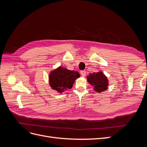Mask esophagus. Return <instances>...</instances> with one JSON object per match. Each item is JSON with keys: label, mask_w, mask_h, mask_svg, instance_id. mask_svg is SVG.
Segmentation results:
<instances>
[{"label": "esophagus", "mask_w": 147, "mask_h": 147, "mask_svg": "<svg viewBox=\"0 0 147 147\" xmlns=\"http://www.w3.org/2000/svg\"><path fill=\"white\" fill-rule=\"evenodd\" d=\"M80 74H81V75L82 77H84L86 75V71L84 70H82L80 72Z\"/></svg>", "instance_id": "1"}]
</instances>
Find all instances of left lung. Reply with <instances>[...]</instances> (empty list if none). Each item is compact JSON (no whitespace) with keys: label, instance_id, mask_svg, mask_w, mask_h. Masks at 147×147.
<instances>
[{"label":"left lung","instance_id":"1","mask_svg":"<svg viewBox=\"0 0 147 147\" xmlns=\"http://www.w3.org/2000/svg\"><path fill=\"white\" fill-rule=\"evenodd\" d=\"M87 80L93 87L94 90L98 93L105 91L108 89L107 77L101 71L89 75L87 76Z\"/></svg>","mask_w":147,"mask_h":147}]
</instances>
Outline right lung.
<instances>
[{"label":"right lung","instance_id":"obj_1","mask_svg":"<svg viewBox=\"0 0 147 147\" xmlns=\"http://www.w3.org/2000/svg\"><path fill=\"white\" fill-rule=\"evenodd\" d=\"M80 77V75L77 71L59 66L49 74V84L53 90L62 93L72 88L75 80Z\"/></svg>","mask_w":147,"mask_h":147}]
</instances>
